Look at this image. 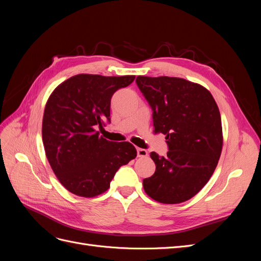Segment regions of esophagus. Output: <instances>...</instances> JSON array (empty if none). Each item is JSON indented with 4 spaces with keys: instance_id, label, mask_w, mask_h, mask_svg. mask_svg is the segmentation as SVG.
I'll return each mask as SVG.
<instances>
[{
    "instance_id": "1",
    "label": "esophagus",
    "mask_w": 261,
    "mask_h": 261,
    "mask_svg": "<svg viewBox=\"0 0 261 261\" xmlns=\"http://www.w3.org/2000/svg\"><path fill=\"white\" fill-rule=\"evenodd\" d=\"M148 155V151L146 149H141V148H137V156L139 158H146Z\"/></svg>"
}]
</instances>
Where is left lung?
Returning a JSON list of instances; mask_svg holds the SVG:
<instances>
[{
  "label": "left lung",
  "mask_w": 261,
  "mask_h": 261,
  "mask_svg": "<svg viewBox=\"0 0 261 261\" xmlns=\"http://www.w3.org/2000/svg\"><path fill=\"white\" fill-rule=\"evenodd\" d=\"M136 84L152 109L154 133L165 135V156H150L155 164L145 178L146 194L174 204L191 199L208 183L222 151L219 108L208 89L178 77L138 76Z\"/></svg>",
  "instance_id": "8db88e82"
}]
</instances>
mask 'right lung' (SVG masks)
Listing matches in <instances>:
<instances>
[{
  "label": "right lung",
  "instance_id": "add662e5",
  "mask_svg": "<svg viewBox=\"0 0 261 261\" xmlns=\"http://www.w3.org/2000/svg\"><path fill=\"white\" fill-rule=\"evenodd\" d=\"M135 76L80 74L53 90L44 108L42 140L45 155L68 192L91 198L108 191L116 171L137 155L128 141L99 135L110 123L113 93Z\"/></svg>",
  "mask_w": 261,
  "mask_h": 261
}]
</instances>
